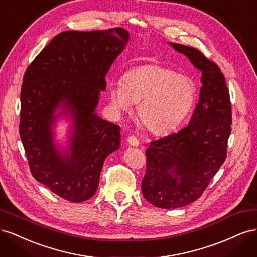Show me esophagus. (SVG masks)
Instances as JSON below:
<instances>
[{"label": "esophagus", "mask_w": 257, "mask_h": 257, "mask_svg": "<svg viewBox=\"0 0 257 257\" xmlns=\"http://www.w3.org/2000/svg\"><path fill=\"white\" fill-rule=\"evenodd\" d=\"M127 143H128V145H131V146H133V147H137L138 145H139V142H138V139L135 137V136H128L127 137Z\"/></svg>", "instance_id": "34e87169"}]
</instances>
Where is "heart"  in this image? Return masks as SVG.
<instances>
[{"label":"heart","instance_id":"obj_1","mask_svg":"<svg viewBox=\"0 0 257 257\" xmlns=\"http://www.w3.org/2000/svg\"><path fill=\"white\" fill-rule=\"evenodd\" d=\"M196 96L195 83L189 76L159 64L131 68L122 82L109 84V97L118 112H128L137 105V118L152 134H166L189 113Z\"/></svg>","mask_w":257,"mask_h":257}]
</instances>
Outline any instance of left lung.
Wrapping results in <instances>:
<instances>
[{
	"mask_svg": "<svg viewBox=\"0 0 257 257\" xmlns=\"http://www.w3.org/2000/svg\"><path fill=\"white\" fill-rule=\"evenodd\" d=\"M169 44L201 73L203 87L189 125L146 149L142 191L153 206L175 209L198 199L226 159L231 105L225 77L213 61L196 48Z\"/></svg>",
	"mask_w": 257,
	"mask_h": 257,
	"instance_id": "8db88e82",
	"label": "left lung"
}]
</instances>
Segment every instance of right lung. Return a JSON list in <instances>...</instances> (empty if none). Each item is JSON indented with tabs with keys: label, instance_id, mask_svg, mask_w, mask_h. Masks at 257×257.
<instances>
[{
	"label": "right lung",
	"instance_id": "right-lung-1",
	"mask_svg": "<svg viewBox=\"0 0 257 257\" xmlns=\"http://www.w3.org/2000/svg\"><path fill=\"white\" fill-rule=\"evenodd\" d=\"M128 42L122 28L65 31L38 53L23 76L19 134L31 174L72 203L94 195L105 159L120 147V126L95 113L106 74ZM59 106L73 120L71 153L53 145Z\"/></svg>",
	"mask_w": 257,
	"mask_h": 257
}]
</instances>
